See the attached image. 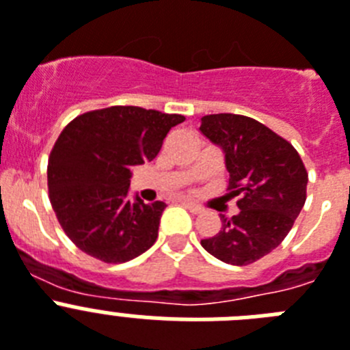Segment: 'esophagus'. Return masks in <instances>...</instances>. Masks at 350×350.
<instances>
[{"label":"esophagus","mask_w":350,"mask_h":350,"mask_svg":"<svg viewBox=\"0 0 350 350\" xmlns=\"http://www.w3.org/2000/svg\"><path fill=\"white\" fill-rule=\"evenodd\" d=\"M180 204L184 205V207H186L187 211H191V212H193V214H202V212H204V208L200 207V205L191 204V202H187V200H180Z\"/></svg>","instance_id":"34e87169"}]
</instances>
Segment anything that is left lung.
Masks as SVG:
<instances>
[{
  "label": "left lung",
  "instance_id": "1",
  "mask_svg": "<svg viewBox=\"0 0 350 350\" xmlns=\"http://www.w3.org/2000/svg\"><path fill=\"white\" fill-rule=\"evenodd\" d=\"M200 131L225 150L228 196L237 216L202 246L217 260L247 265L282 244L306 202L308 172L292 143L250 116L219 113L202 118Z\"/></svg>",
  "mask_w": 350,
  "mask_h": 350
}]
</instances>
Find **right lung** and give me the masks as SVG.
I'll use <instances>...</instances> for the list:
<instances>
[{
    "instance_id": "right-lung-1",
    "label": "right lung",
    "mask_w": 350,
    "mask_h": 350,
    "mask_svg": "<svg viewBox=\"0 0 350 350\" xmlns=\"http://www.w3.org/2000/svg\"><path fill=\"white\" fill-rule=\"evenodd\" d=\"M182 115L111 106L67 124L47 163V187L58 223L86 255L106 264L129 262L157 239L166 205L131 202V170L159 154Z\"/></svg>"
}]
</instances>
